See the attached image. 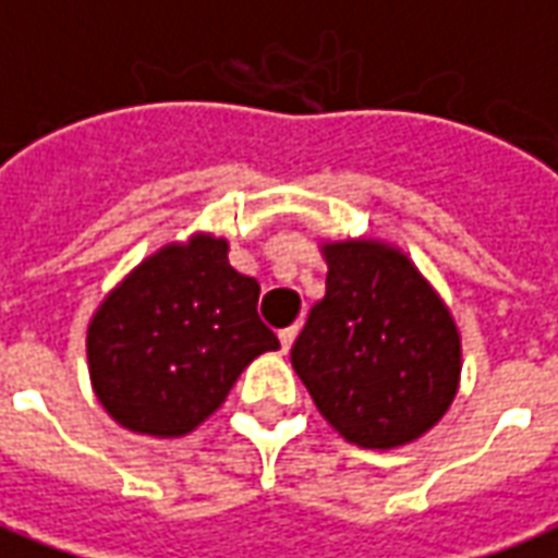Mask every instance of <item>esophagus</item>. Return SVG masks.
<instances>
[{
	"label": "esophagus",
	"instance_id": "34e87169",
	"mask_svg": "<svg viewBox=\"0 0 558 558\" xmlns=\"http://www.w3.org/2000/svg\"><path fill=\"white\" fill-rule=\"evenodd\" d=\"M295 335H299V328H295V326L283 328V331H280V335H278V338H280V350L290 352V347H292V340H295Z\"/></svg>",
	"mask_w": 558,
	"mask_h": 558
}]
</instances>
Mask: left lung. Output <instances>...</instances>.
<instances>
[{"label": "left lung", "instance_id": "left-lung-1", "mask_svg": "<svg viewBox=\"0 0 558 558\" xmlns=\"http://www.w3.org/2000/svg\"><path fill=\"white\" fill-rule=\"evenodd\" d=\"M326 295L292 343L316 410L362 448H398L442 418L460 379V335L407 256L376 242L323 247Z\"/></svg>", "mask_w": 558, "mask_h": 558}]
</instances>
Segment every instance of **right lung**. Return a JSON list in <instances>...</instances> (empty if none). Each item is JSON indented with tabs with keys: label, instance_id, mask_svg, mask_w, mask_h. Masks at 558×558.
I'll return each mask as SVG.
<instances>
[{
	"label": "right lung",
	"instance_id": "add662e5",
	"mask_svg": "<svg viewBox=\"0 0 558 558\" xmlns=\"http://www.w3.org/2000/svg\"><path fill=\"white\" fill-rule=\"evenodd\" d=\"M227 251L215 235L167 244L92 316V388L128 430L191 433L256 355L280 347L256 314L259 283L235 271Z\"/></svg>",
	"mask_w": 558,
	"mask_h": 558
}]
</instances>
